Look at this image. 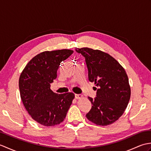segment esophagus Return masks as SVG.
Listing matches in <instances>:
<instances>
[{"mask_svg":"<svg viewBox=\"0 0 151 151\" xmlns=\"http://www.w3.org/2000/svg\"><path fill=\"white\" fill-rule=\"evenodd\" d=\"M82 95H81V94H75V98L76 99H81L82 98Z\"/></svg>","mask_w":151,"mask_h":151,"instance_id":"34e87169","label":"esophagus"}]
</instances>
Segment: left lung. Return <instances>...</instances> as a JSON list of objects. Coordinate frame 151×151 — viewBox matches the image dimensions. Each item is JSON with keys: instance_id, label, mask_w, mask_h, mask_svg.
Instances as JSON below:
<instances>
[{"instance_id": "obj_1", "label": "left lung", "mask_w": 151, "mask_h": 151, "mask_svg": "<svg viewBox=\"0 0 151 151\" xmlns=\"http://www.w3.org/2000/svg\"><path fill=\"white\" fill-rule=\"evenodd\" d=\"M76 52L85 58L89 82H94L97 97H88L92 107L88 119L99 126H107L119 119L130 101L131 90L127 74L114 58L100 50L88 47Z\"/></svg>"}]
</instances>
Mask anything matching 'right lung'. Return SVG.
<instances>
[{
  "label": "right lung",
  "instance_id": "obj_1",
  "mask_svg": "<svg viewBox=\"0 0 151 151\" xmlns=\"http://www.w3.org/2000/svg\"><path fill=\"white\" fill-rule=\"evenodd\" d=\"M73 53L69 49L44 51L35 56L21 73L19 87L22 103L32 118L45 127L63 122L75 99L73 93L57 94L50 89L60 63Z\"/></svg>",
  "mask_w": 151,
  "mask_h": 151
}]
</instances>
